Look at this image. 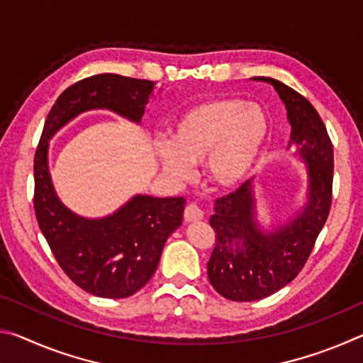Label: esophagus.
I'll return each instance as SVG.
<instances>
[{"instance_id":"esophagus-1","label":"esophagus","mask_w":363,"mask_h":363,"mask_svg":"<svg viewBox=\"0 0 363 363\" xmlns=\"http://www.w3.org/2000/svg\"><path fill=\"white\" fill-rule=\"evenodd\" d=\"M205 216V213L200 210L195 203H190L186 206V211H184V218H186L187 223H196V220H201Z\"/></svg>"}]
</instances>
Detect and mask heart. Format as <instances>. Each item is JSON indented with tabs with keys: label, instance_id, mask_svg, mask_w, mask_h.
<instances>
[{
	"label": "heart",
	"instance_id": "heart-1",
	"mask_svg": "<svg viewBox=\"0 0 363 363\" xmlns=\"http://www.w3.org/2000/svg\"><path fill=\"white\" fill-rule=\"evenodd\" d=\"M270 134L267 110L238 97L206 99L176 116L169 136L155 143L164 174L187 181L192 163L205 160L206 176L220 189H235L250 179Z\"/></svg>",
	"mask_w": 363,
	"mask_h": 363
}]
</instances>
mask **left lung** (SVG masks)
Returning a JSON list of instances; mask_svg holds the SVG:
<instances>
[{"label":"left lung","mask_w":363,"mask_h":363,"mask_svg":"<svg viewBox=\"0 0 363 363\" xmlns=\"http://www.w3.org/2000/svg\"><path fill=\"white\" fill-rule=\"evenodd\" d=\"M274 86L285 104L291 138L288 149L304 163L306 196L281 223H264L257 211V186L251 177L214 203L210 224L216 232L208 279L220 296L257 301L277 293L296 277L323 229L331 205L333 145L314 106L279 79L255 77Z\"/></svg>","instance_id":"left-lung-1"}]
</instances>
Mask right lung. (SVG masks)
<instances>
[{"mask_svg":"<svg viewBox=\"0 0 363 363\" xmlns=\"http://www.w3.org/2000/svg\"><path fill=\"white\" fill-rule=\"evenodd\" d=\"M155 83L102 73L82 79L57 97L35 155V214L59 266L94 296L128 298L155 274L168 237L182 224V196L136 194L118 210L86 218L62 203L49 171V143L89 110H110L140 125Z\"/></svg>","mask_w":363,"mask_h":363,"instance_id":"1","label":"right lung"}]
</instances>
